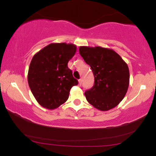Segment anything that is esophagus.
<instances>
[{
    "label": "esophagus",
    "mask_w": 156,
    "mask_h": 156,
    "mask_svg": "<svg viewBox=\"0 0 156 156\" xmlns=\"http://www.w3.org/2000/svg\"><path fill=\"white\" fill-rule=\"evenodd\" d=\"M78 83H79V85H81V83H82V80L81 79L78 80Z\"/></svg>",
    "instance_id": "1"
}]
</instances>
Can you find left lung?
I'll use <instances>...</instances> for the list:
<instances>
[{
	"mask_svg": "<svg viewBox=\"0 0 156 156\" xmlns=\"http://www.w3.org/2000/svg\"><path fill=\"white\" fill-rule=\"evenodd\" d=\"M79 53L90 66L94 77L92 88L84 93L87 101L102 112L117 106L129 86L128 64L118 53L108 48L80 46Z\"/></svg>",
	"mask_w": 156,
	"mask_h": 156,
	"instance_id": "obj_1",
	"label": "left lung"
}]
</instances>
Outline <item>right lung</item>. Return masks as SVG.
Returning a JSON list of instances; mask_svg holds the SVG:
<instances>
[{
	"instance_id": "add662e5",
	"label": "right lung",
	"mask_w": 156,
	"mask_h": 156,
	"mask_svg": "<svg viewBox=\"0 0 156 156\" xmlns=\"http://www.w3.org/2000/svg\"><path fill=\"white\" fill-rule=\"evenodd\" d=\"M76 45L51 43L34 55L28 73L30 89L39 104L55 109L67 101L69 91L78 82L67 63L74 56Z\"/></svg>"
}]
</instances>
